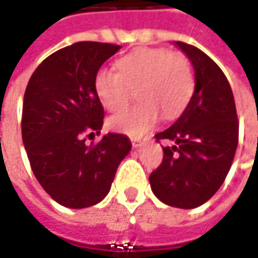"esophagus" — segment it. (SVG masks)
<instances>
[{
    "label": "esophagus",
    "instance_id": "1",
    "mask_svg": "<svg viewBox=\"0 0 258 258\" xmlns=\"http://www.w3.org/2000/svg\"><path fill=\"white\" fill-rule=\"evenodd\" d=\"M131 141H132V146H134V148H139V146L142 145V142H141L139 139H136V138H132Z\"/></svg>",
    "mask_w": 258,
    "mask_h": 258
}]
</instances>
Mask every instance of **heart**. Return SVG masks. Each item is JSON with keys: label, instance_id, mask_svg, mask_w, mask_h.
Here are the masks:
<instances>
[{"label": "heart", "instance_id": "1", "mask_svg": "<svg viewBox=\"0 0 258 258\" xmlns=\"http://www.w3.org/2000/svg\"><path fill=\"white\" fill-rule=\"evenodd\" d=\"M117 72L100 69L94 77V90L106 110L126 109L138 90L139 106L114 114L109 126L139 138L154 127L159 113L173 119L182 113L194 94L195 80L189 60L166 48L141 47L116 61Z\"/></svg>", "mask_w": 258, "mask_h": 258}]
</instances>
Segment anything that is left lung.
I'll return each mask as SVG.
<instances>
[{
	"mask_svg": "<svg viewBox=\"0 0 258 258\" xmlns=\"http://www.w3.org/2000/svg\"><path fill=\"white\" fill-rule=\"evenodd\" d=\"M175 44L189 57L195 90L183 113L164 132V159L149 176L154 194L171 207L195 208L223 185L238 145V119L223 70L195 45Z\"/></svg>",
	"mask_w": 258,
	"mask_h": 258,
	"instance_id": "8db88e82",
	"label": "left lung"
}]
</instances>
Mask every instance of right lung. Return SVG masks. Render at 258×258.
Masks as SVG:
<instances>
[{
	"label": "right lung",
	"instance_id": "obj_1",
	"mask_svg": "<svg viewBox=\"0 0 258 258\" xmlns=\"http://www.w3.org/2000/svg\"><path fill=\"white\" fill-rule=\"evenodd\" d=\"M120 45L79 41L50 54L27 85L21 134L37 181L55 203L86 208L100 203L132 145L127 136L107 134L97 144L104 110L94 90L100 66Z\"/></svg>",
	"mask_w": 258,
	"mask_h": 258
}]
</instances>
